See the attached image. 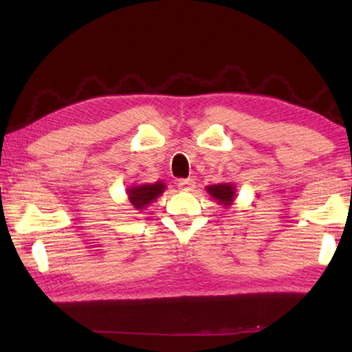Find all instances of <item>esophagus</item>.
Masks as SVG:
<instances>
[{
    "label": "esophagus",
    "instance_id": "esophagus-1",
    "mask_svg": "<svg viewBox=\"0 0 352 352\" xmlns=\"http://www.w3.org/2000/svg\"><path fill=\"white\" fill-rule=\"evenodd\" d=\"M177 186H178V189L186 190V192H189V190H192V189H194L195 183H194L192 180H190V178H183V180H178Z\"/></svg>",
    "mask_w": 352,
    "mask_h": 352
}]
</instances>
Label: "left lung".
<instances>
[{
	"instance_id": "1",
	"label": "left lung",
	"mask_w": 352,
	"mask_h": 352,
	"mask_svg": "<svg viewBox=\"0 0 352 352\" xmlns=\"http://www.w3.org/2000/svg\"><path fill=\"white\" fill-rule=\"evenodd\" d=\"M206 192L211 195V197L217 201L219 205L223 208H230L234 204L237 197L236 194V186L234 183L231 182H223L217 184H211V186H206Z\"/></svg>"
}]
</instances>
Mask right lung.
Segmentation results:
<instances>
[{
    "mask_svg": "<svg viewBox=\"0 0 352 352\" xmlns=\"http://www.w3.org/2000/svg\"><path fill=\"white\" fill-rule=\"evenodd\" d=\"M166 190V183L162 180L155 183H142V184H132L127 188V197L130 205L135 211H142L152 201L157 200Z\"/></svg>",
    "mask_w": 352,
    "mask_h": 352,
    "instance_id": "obj_1",
    "label": "right lung"
}]
</instances>
